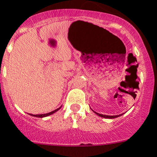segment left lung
Here are the masks:
<instances>
[{
	"label": "left lung",
	"instance_id": "8db88e82",
	"mask_svg": "<svg viewBox=\"0 0 157 157\" xmlns=\"http://www.w3.org/2000/svg\"><path fill=\"white\" fill-rule=\"evenodd\" d=\"M95 113L97 114V115L100 116L101 117H104V118H109V119H113V118H117L118 117H121V115H123V114H121V115H117V116H108V115H103V114H100V113H97L95 112Z\"/></svg>",
	"mask_w": 157,
	"mask_h": 157
}]
</instances>
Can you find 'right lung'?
I'll return each mask as SVG.
<instances>
[{"instance_id": "1", "label": "right lung", "mask_w": 157, "mask_h": 157, "mask_svg": "<svg viewBox=\"0 0 157 157\" xmlns=\"http://www.w3.org/2000/svg\"><path fill=\"white\" fill-rule=\"evenodd\" d=\"M60 108H61V107H60V108H59V109H56V110H54V111L50 112V113H45V114H38V115H33V114H31V116H33V117H40V118H42V117H48V116L52 115V114H53L54 113H56V111H58V110L60 109Z\"/></svg>"}]
</instances>
